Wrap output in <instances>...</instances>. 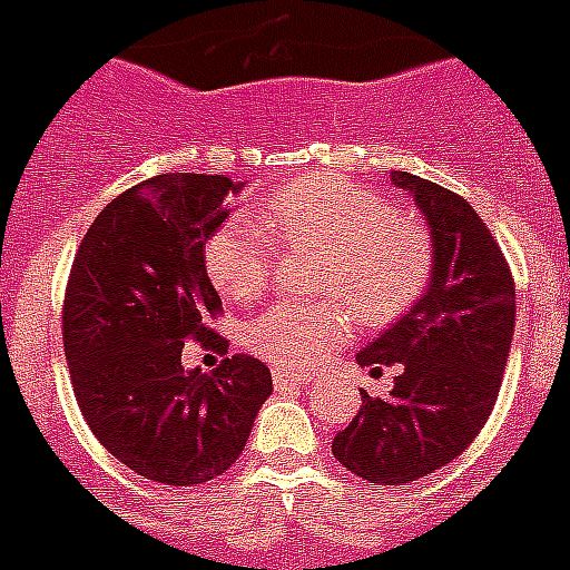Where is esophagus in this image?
I'll use <instances>...</instances> for the list:
<instances>
[{
  "mask_svg": "<svg viewBox=\"0 0 570 570\" xmlns=\"http://www.w3.org/2000/svg\"><path fill=\"white\" fill-rule=\"evenodd\" d=\"M272 383H275L277 392H284V390H293V386H304V383H309V381L307 377H298V374L284 372V368H277V372L272 374Z\"/></svg>",
  "mask_w": 570,
  "mask_h": 570,
  "instance_id": "34e87169",
  "label": "esophagus"
}]
</instances>
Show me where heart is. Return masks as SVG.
Instances as JSON below:
<instances>
[{"label":"heart","mask_w":570,"mask_h":570,"mask_svg":"<svg viewBox=\"0 0 570 570\" xmlns=\"http://www.w3.org/2000/svg\"><path fill=\"white\" fill-rule=\"evenodd\" d=\"M318 248V304L277 301L245 327V342L284 372H313L360 325H386L413 307L430 277L424 225L342 175H313L275 189L261 222L230 216L205 243L207 275L230 301H254L272 275V243Z\"/></svg>","instance_id":"heart-1"}]
</instances>
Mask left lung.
I'll return each mask as SVG.
<instances>
[{"mask_svg": "<svg viewBox=\"0 0 570 570\" xmlns=\"http://www.w3.org/2000/svg\"><path fill=\"white\" fill-rule=\"evenodd\" d=\"M430 228L428 293L357 354L381 372L401 363L395 390L372 397L333 439V456L374 485H404L456 460L501 392L515 331V281L474 207L451 189L392 173Z\"/></svg>", "mask_w": 570, "mask_h": 570, "instance_id": "obj_1", "label": "left lung"}]
</instances>
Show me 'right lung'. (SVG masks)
<instances>
[{"mask_svg":"<svg viewBox=\"0 0 570 570\" xmlns=\"http://www.w3.org/2000/svg\"><path fill=\"white\" fill-rule=\"evenodd\" d=\"M245 184L166 173L92 219L63 295V351L92 436L140 478L198 485L243 453L272 374L234 354L216 372L180 365L184 340L228 351L205 327L222 309L205 243Z\"/></svg>","mask_w":570,"mask_h":570,"instance_id":"obj_1","label":"right lung"}]
</instances>
